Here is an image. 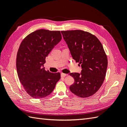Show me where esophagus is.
<instances>
[{
    "label": "esophagus",
    "mask_w": 127,
    "mask_h": 127,
    "mask_svg": "<svg viewBox=\"0 0 127 127\" xmlns=\"http://www.w3.org/2000/svg\"><path fill=\"white\" fill-rule=\"evenodd\" d=\"M66 76H67V74H64V73H61V77H65Z\"/></svg>",
    "instance_id": "esophagus-1"
}]
</instances>
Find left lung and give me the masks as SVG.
<instances>
[{
	"instance_id": "1",
	"label": "left lung",
	"mask_w": 127,
	"mask_h": 127,
	"mask_svg": "<svg viewBox=\"0 0 127 127\" xmlns=\"http://www.w3.org/2000/svg\"><path fill=\"white\" fill-rule=\"evenodd\" d=\"M61 32L72 58L82 69L80 74H69L75 80L69 89L77 96L90 97L99 89L106 75L107 58L103 45L95 35L82 30Z\"/></svg>"
}]
</instances>
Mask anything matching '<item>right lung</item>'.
<instances>
[{
	"label": "right lung",
	"instance_id": "add662e5",
	"mask_svg": "<svg viewBox=\"0 0 127 127\" xmlns=\"http://www.w3.org/2000/svg\"><path fill=\"white\" fill-rule=\"evenodd\" d=\"M62 39L59 31L41 29L26 36L18 50L17 75L30 96L42 98L50 94L60 79V72L51 73L43 67L45 58Z\"/></svg>",
	"mask_w": 127,
	"mask_h": 127
}]
</instances>
